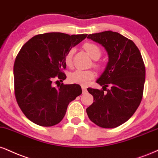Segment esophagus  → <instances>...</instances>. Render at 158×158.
I'll list each match as a JSON object with an SVG mask.
<instances>
[{"label": "esophagus", "mask_w": 158, "mask_h": 158, "mask_svg": "<svg viewBox=\"0 0 158 158\" xmlns=\"http://www.w3.org/2000/svg\"><path fill=\"white\" fill-rule=\"evenodd\" d=\"M81 89H82V93L85 94V93L87 92V88L85 86H81Z\"/></svg>", "instance_id": "obj_1"}]
</instances>
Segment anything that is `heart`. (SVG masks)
I'll return each mask as SVG.
<instances>
[{"label": "heart", "mask_w": 158, "mask_h": 158, "mask_svg": "<svg viewBox=\"0 0 158 158\" xmlns=\"http://www.w3.org/2000/svg\"><path fill=\"white\" fill-rule=\"evenodd\" d=\"M83 48L87 53L90 55V56L93 60H97L101 57L102 51L97 45L92 43H85L83 45ZM74 53L73 48H71L68 51L64 56V63L67 66H71L72 64V60H73V55ZM95 65L98 67V64H95ZM96 76V73L92 70H76L69 74L68 76V80L73 84H78L81 85H87L90 82V80Z\"/></svg>", "instance_id": "b5f03b06"}]
</instances>
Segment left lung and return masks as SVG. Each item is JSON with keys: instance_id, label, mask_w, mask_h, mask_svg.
I'll list each match as a JSON object with an SVG mask.
<instances>
[{"instance_id": "1", "label": "left lung", "mask_w": 158, "mask_h": 158, "mask_svg": "<svg viewBox=\"0 0 158 158\" xmlns=\"http://www.w3.org/2000/svg\"><path fill=\"white\" fill-rule=\"evenodd\" d=\"M87 38L104 47L109 56L107 67L96 81L103 90L87 88L94 96V103L86 109L87 115L98 127L115 128L128 121L140 105L145 65L135 44L118 32L106 31ZM109 85L111 88L107 90Z\"/></svg>"}]
</instances>
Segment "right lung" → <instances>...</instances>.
Here are the masks:
<instances>
[{"label":"right lung","mask_w":158,"mask_h":158,"mask_svg":"<svg viewBox=\"0 0 158 158\" xmlns=\"http://www.w3.org/2000/svg\"><path fill=\"white\" fill-rule=\"evenodd\" d=\"M87 35L60 32L36 35L19 51L14 64L15 95L19 107L30 121L51 127L62 120L68 104L81 94L79 85L52 86L54 79L63 81L66 75L64 56Z\"/></svg>","instance_id":"add662e5"}]
</instances>
